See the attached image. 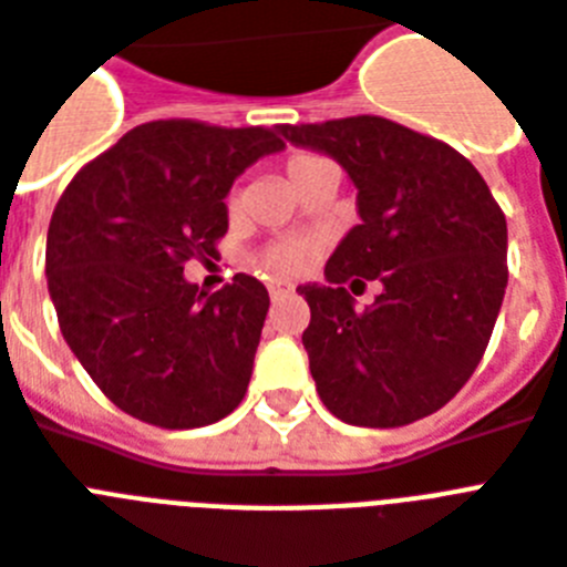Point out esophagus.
<instances>
[{
  "instance_id": "1",
  "label": "esophagus",
  "mask_w": 567,
  "mask_h": 567,
  "mask_svg": "<svg viewBox=\"0 0 567 567\" xmlns=\"http://www.w3.org/2000/svg\"><path fill=\"white\" fill-rule=\"evenodd\" d=\"M267 291H270V300L279 302V300H285V297H288V293H291V285L270 282V288H267Z\"/></svg>"
}]
</instances>
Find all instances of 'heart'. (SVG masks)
I'll use <instances>...</instances> for the list:
<instances>
[{
    "label": "heart",
    "instance_id": "b5f03b06",
    "mask_svg": "<svg viewBox=\"0 0 567 567\" xmlns=\"http://www.w3.org/2000/svg\"><path fill=\"white\" fill-rule=\"evenodd\" d=\"M320 167H327L323 158L311 153H293L288 162H285V173H288V179L293 182V188L300 185L309 173L320 171ZM231 208H235V199H231ZM318 256V244L309 238H285L276 240L270 247H265L258 252V267L265 270V274L274 276H297L302 270H309L311 261Z\"/></svg>",
    "mask_w": 567,
    "mask_h": 567
}]
</instances>
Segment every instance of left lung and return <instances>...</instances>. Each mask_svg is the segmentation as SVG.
<instances>
[{
	"label": "left lung",
	"instance_id": "obj_1",
	"mask_svg": "<svg viewBox=\"0 0 567 567\" xmlns=\"http://www.w3.org/2000/svg\"><path fill=\"white\" fill-rule=\"evenodd\" d=\"M285 141L336 158L362 223L327 261V285H300L318 394L353 426L391 430L439 412L483 359L509 282L506 217L453 146L394 120L279 126ZM383 293L355 312L346 285Z\"/></svg>",
	"mask_w": 567,
	"mask_h": 567
}]
</instances>
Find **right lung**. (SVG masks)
<instances>
[{
	"label": "right lung",
	"instance_id": "1",
	"mask_svg": "<svg viewBox=\"0 0 567 567\" xmlns=\"http://www.w3.org/2000/svg\"><path fill=\"white\" fill-rule=\"evenodd\" d=\"M274 128L155 120L84 164L47 235L49 297L61 336L111 403L164 430H194L238 409L270 297L238 274L205 293L185 279L229 229L226 194Z\"/></svg>",
	"mask_w": 567,
	"mask_h": 567
}]
</instances>
